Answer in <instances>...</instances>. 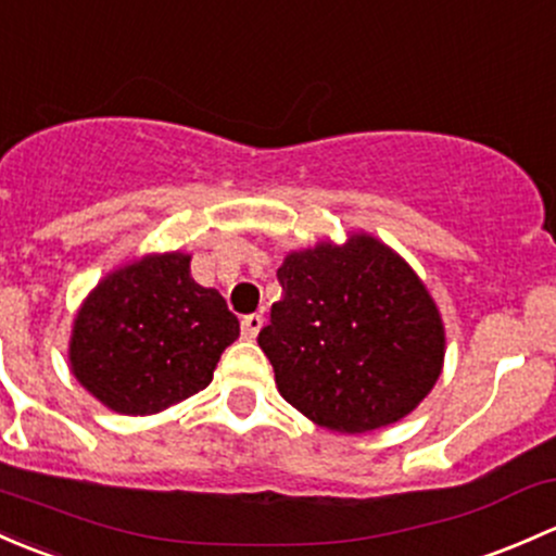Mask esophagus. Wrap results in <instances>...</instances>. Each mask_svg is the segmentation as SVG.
Segmentation results:
<instances>
[{"mask_svg":"<svg viewBox=\"0 0 556 556\" xmlns=\"http://www.w3.org/2000/svg\"><path fill=\"white\" fill-rule=\"evenodd\" d=\"M261 327H263V317H261V314H248V317L242 319V338H248V341H253V338L261 332Z\"/></svg>","mask_w":556,"mask_h":556,"instance_id":"1","label":"esophagus"}]
</instances>
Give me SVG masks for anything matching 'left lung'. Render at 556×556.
Here are the masks:
<instances>
[{"label": "left lung", "instance_id": "8db88e82", "mask_svg": "<svg viewBox=\"0 0 556 556\" xmlns=\"http://www.w3.org/2000/svg\"><path fill=\"white\" fill-rule=\"evenodd\" d=\"M258 346L279 394L341 434L383 429L426 400L445 365V325L424 279L372 233L293 250Z\"/></svg>", "mask_w": 556, "mask_h": 556}]
</instances>
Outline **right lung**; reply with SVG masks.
<instances>
[{
  "mask_svg": "<svg viewBox=\"0 0 556 556\" xmlns=\"http://www.w3.org/2000/svg\"><path fill=\"white\" fill-rule=\"evenodd\" d=\"M237 338L239 319L218 290L194 282L189 253H149L81 301L68 367L109 410L154 416L210 386Z\"/></svg>",
  "mask_w": 556,
  "mask_h": 556,
  "instance_id": "right-lung-1",
  "label": "right lung"
}]
</instances>
